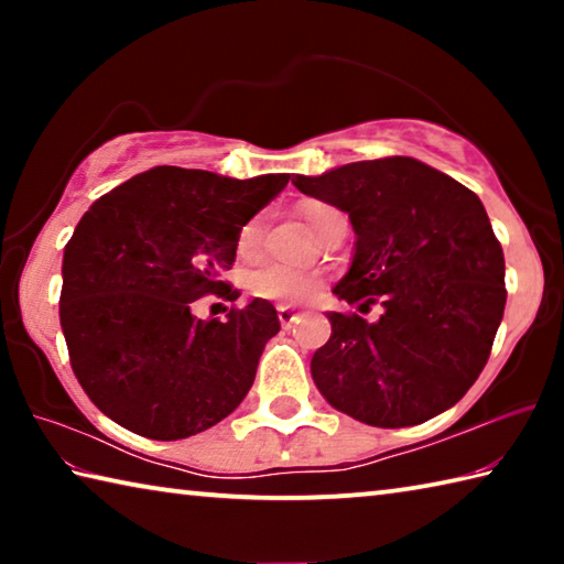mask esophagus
<instances>
[{"label":"esophagus","instance_id":"esophagus-1","mask_svg":"<svg viewBox=\"0 0 564 564\" xmlns=\"http://www.w3.org/2000/svg\"><path fill=\"white\" fill-rule=\"evenodd\" d=\"M275 311H279V321H281L283 328H291L293 323L301 318V313H295L291 305H279V308H275Z\"/></svg>","mask_w":564,"mask_h":564}]
</instances>
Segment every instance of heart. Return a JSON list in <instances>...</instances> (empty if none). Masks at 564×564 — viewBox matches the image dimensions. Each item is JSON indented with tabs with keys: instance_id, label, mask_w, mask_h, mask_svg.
Instances as JSON below:
<instances>
[{
	"instance_id": "1",
	"label": "heart",
	"mask_w": 564,
	"mask_h": 564,
	"mask_svg": "<svg viewBox=\"0 0 564 564\" xmlns=\"http://www.w3.org/2000/svg\"><path fill=\"white\" fill-rule=\"evenodd\" d=\"M305 221L316 234H321L333 218L343 216L338 208H333L323 202H308L301 206ZM263 238V218L253 216L241 226L236 238V251L241 256H251L259 251ZM248 291H251L256 299L265 301H279V303H308L316 299L323 289V275L318 271L308 269H293V265H285L279 261L261 263L259 269H253L246 279Z\"/></svg>"
}]
</instances>
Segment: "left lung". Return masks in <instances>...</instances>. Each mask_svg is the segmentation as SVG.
<instances>
[{
  "label": "left lung",
  "mask_w": 564,
  "mask_h": 564,
  "mask_svg": "<svg viewBox=\"0 0 564 564\" xmlns=\"http://www.w3.org/2000/svg\"><path fill=\"white\" fill-rule=\"evenodd\" d=\"M305 196L338 206L356 256L333 293L368 323L328 313L330 338L311 373L328 403L360 423L405 427L460 400L482 373L505 311V256L470 188L410 156L356 161L293 176Z\"/></svg>",
  "instance_id": "1"
}]
</instances>
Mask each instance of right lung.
Instances as JSON below:
<instances>
[{"mask_svg": "<svg viewBox=\"0 0 564 564\" xmlns=\"http://www.w3.org/2000/svg\"><path fill=\"white\" fill-rule=\"evenodd\" d=\"M289 178L156 166L82 216L64 248L59 318L76 380L113 423L181 441L246 398L281 323L269 301L236 305L224 271L241 226ZM204 294L235 303L224 322L193 318Z\"/></svg>", "mask_w": 564, "mask_h": 564, "instance_id": "1", "label": "right lung"}]
</instances>
